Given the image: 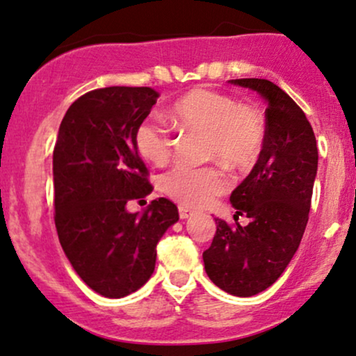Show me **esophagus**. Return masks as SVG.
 <instances>
[{"instance_id":"34e87169","label":"esophagus","mask_w":356,"mask_h":356,"mask_svg":"<svg viewBox=\"0 0 356 356\" xmlns=\"http://www.w3.org/2000/svg\"><path fill=\"white\" fill-rule=\"evenodd\" d=\"M192 213H194V211H191L189 207H186V205H179V216H181V219H189Z\"/></svg>"}]
</instances>
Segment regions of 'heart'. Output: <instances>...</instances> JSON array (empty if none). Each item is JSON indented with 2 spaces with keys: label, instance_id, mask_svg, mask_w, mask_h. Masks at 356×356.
Returning a JSON list of instances; mask_svg holds the SVG:
<instances>
[{
  "label": "heart",
  "instance_id": "obj_1",
  "mask_svg": "<svg viewBox=\"0 0 356 356\" xmlns=\"http://www.w3.org/2000/svg\"><path fill=\"white\" fill-rule=\"evenodd\" d=\"M169 119L186 131L207 136L209 159L232 167H247L259 159L265 143V122L259 109L238 104L229 94L209 88H194L170 106ZM169 131L154 121L136 129V147L145 161L164 165L172 154ZM229 189V177L216 165H177L162 177V191L186 205L205 207Z\"/></svg>",
  "mask_w": 356,
  "mask_h": 356
}]
</instances>
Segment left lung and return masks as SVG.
Returning <instances> with one entry per match:
<instances>
[{"label":"left lung","mask_w":356,"mask_h":356,"mask_svg":"<svg viewBox=\"0 0 356 356\" xmlns=\"http://www.w3.org/2000/svg\"><path fill=\"white\" fill-rule=\"evenodd\" d=\"M267 102L265 143L259 161L235 187L234 219H216L217 232L202 254L205 272L224 292L252 297L268 289L293 259L305 232L318 167L314 129L297 102L267 79H232Z\"/></svg>","instance_id":"obj_1"}]
</instances>
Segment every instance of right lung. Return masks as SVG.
I'll return each mask as SVG.
<instances>
[{"label": "right lung", "mask_w": 356, "mask_h": 356, "mask_svg": "<svg viewBox=\"0 0 356 356\" xmlns=\"http://www.w3.org/2000/svg\"><path fill=\"white\" fill-rule=\"evenodd\" d=\"M159 92L152 88L94 89L64 114L53 152L54 224L76 273L94 292L126 297L149 280L156 247L179 211L169 199L131 213L152 186L136 147V129Z\"/></svg>", "instance_id": "add662e5"}]
</instances>
